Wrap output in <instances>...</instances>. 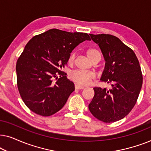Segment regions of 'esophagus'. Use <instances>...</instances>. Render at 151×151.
I'll use <instances>...</instances> for the list:
<instances>
[{"label": "esophagus", "instance_id": "esophagus-1", "mask_svg": "<svg viewBox=\"0 0 151 151\" xmlns=\"http://www.w3.org/2000/svg\"><path fill=\"white\" fill-rule=\"evenodd\" d=\"M75 88H76V89H83V88H84V86H82L78 85V84H76Z\"/></svg>", "mask_w": 151, "mask_h": 151}]
</instances>
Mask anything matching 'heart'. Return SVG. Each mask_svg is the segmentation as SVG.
<instances>
[{"label":"heart","mask_w":151,"mask_h":151,"mask_svg":"<svg viewBox=\"0 0 151 151\" xmlns=\"http://www.w3.org/2000/svg\"><path fill=\"white\" fill-rule=\"evenodd\" d=\"M87 56L91 60L93 61L95 59L101 58V54L98 50L94 49H88L87 51ZM76 54L75 53H72L70 55L69 62V63H73L74 59H75ZM69 78L72 81L77 84L78 85L80 86H86L91 82L92 80L95 78V74L91 71H82L80 70H76L70 73Z\"/></svg>","instance_id":"b5f03b06"}]
</instances>
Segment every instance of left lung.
I'll list each match as a JSON object with an SVG mask.
<instances>
[{"label":"left lung","mask_w":151,"mask_h":151,"mask_svg":"<svg viewBox=\"0 0 151 151\" xmlns=\"http://www.w3.org/2000/svg\"><path fill=\"white\" fill-rule=\"evenodd\" d=\"M89 35L105 60L100 80L111 84L112 88H93L95 95L88 109L99 120L114 122L127 116L136 104L143 81L141 68L134 51L116 36Z\"/></svg>","instance_id":"1"}]
</instances>
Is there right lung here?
<instances>
[{
    "label": "right lung",
    "mask_w": 151,
    "mask_h": 151,
    "mask_svg": "<svg viewBox=\"0 0 151 151\" xmlns=\"http://www.w3.org/2000/svg\"><path fill=\"white\" fill-rule=\"evenodd\" d=\"M85 40H91L86 33L51 29L27 42L16 69L20 95L31 111L50 116L64 106L75 86L60 69L67 63L72 51Z\"/></svg>",
    "instance_id": "obj_1"
}]
</instances>
